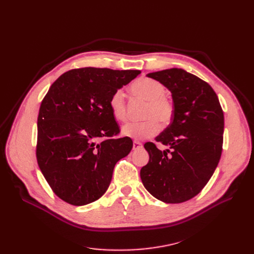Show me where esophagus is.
Wrapping results in <instances>:
<instances>
[{
	"label": "esophagus",
	"instance_id": "esophagus-1",
	"mask_svg": "<svg viewBox=\"0 0 254 254\" xmlns=\"http://www.w3.org/2000/svg\"><path fill=\"white\" fill-rule=\"evenodd\" d=\"M142 143H140L139 141H134V143H132V150H138L142 148Z\"/></svg>",
	"mask_w": 254,
	"mask_h": 254
}]
</instances>
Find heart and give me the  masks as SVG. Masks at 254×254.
<instances>
[{
    "mask_svg": "<svg viewBox=\"0 0 254 254\" xmlns=\"http://www.w3.org/2000/svg\"><path fill=\"white\" fill-rule=\"evenodd\" d=\"M130 90L134 95L146 102L143 123L128 124L123 128V134L134 140H145L154 137L159 130V124L166 127L172 123L175 115V106L166 97V88L156 80L140 78L131 84ZM109 108L112 116L119 123H126L127 119L126 95L123 89L113 92L109 100Z\"/></svg>",
    "mask_w": 254,
    "mask_h": 254,
    "instance_id": "1",
    "label": "heart"
}]
</instances>
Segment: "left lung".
Here are the masks:
<instances>
[{"instance_id":"obj_1","label":"left lung","mask_w":254,"mask_h":254,"mask_svg":"<svg viewBox=\"0 0 254 254\" xmlns=\"http://www.w3.org/2000/svg\"><path fill=\"white\" fill-rule=\"evenodd\" d=\"M172 93L175 115L155 141L169 146L159 150L145 143L149 162L140 171L145 189L168 204L189 201L205 188L222 151L224 117L213 88L182 69L147 74Z\"/></svg>"}]
</instances>
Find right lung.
I'll use <instances>...</instances> for the list:
<instances>
[{
    "mask_svg": "<svg viewBox=\"0 0 254 254\" xmlns=\"http://www.w3.org/2000/svg\"><path fill=\"white\" fill-rule=\"evenodd\" d=\"M141 71L73 69L60 76L40 106L36 155L52 191L83 206L108 190L115 164L132 148L109 108L113 92Z\"/></svg>",
    "mask_w": 254,
    "mask_h": 254,
    "instance_id": "obj_1",
    "label": "right lung"
}]
</instances>
